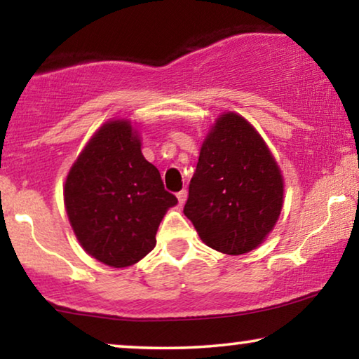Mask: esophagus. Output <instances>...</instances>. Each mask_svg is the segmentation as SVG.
Masks as SVG:
<instances>
[{
	"instance_id": "obj_1",
	"label": "esophagus",
	"mask_w": 359,
	"mask_h": 359,
	"mask_svg": "<svg viewBox=\"0 0 359 359\" xmlns=\"http://www.w3.org/2000/svg\"><path fill=\"white\" fill-rule=\"evenodd\" d=\"M176 198H178V203H180V205H183V204L186 203V198H188V193H186L184 189H183V191H180V193L176 194Z\"/></svg>"
}]
</instances>
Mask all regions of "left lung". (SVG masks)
Segmentation results:
<instances>
[{"label":"left lung","mask_w":359,"mask_h":359,"mask_svg":"<svg viewBox=\"0 0 359 359\" xmlns=\"http://www.w3.org/2000/svg\"><path fill=\"white\" fill-rule=\"evenodd\" d=\"M284 203L278 161L237 112L220 114L201 145L184 215L208 247L243 255L271 233Z\"/></svg>","instance_id":"obj_1"}]
</instances>
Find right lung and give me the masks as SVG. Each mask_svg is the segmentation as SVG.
<instances>
[{
  "label": "right lung",
  "mask_w": 359,
  "mask_h": 359,
  "mask_svg": "<svg viewBox=\"0 0 359 359\" xmlns=\"http://www.w3.org/2000/svg\"><path fill=\"white\" fill-rule=\"evenodd\" d=\"M63 203L83 250L107 266L127 268L155 248L161 219L178 199L142 155L132 122L111 119L72 165Z\"/></svg>",
  "instance_id": "1"
}]
</instances>
